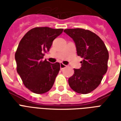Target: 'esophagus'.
I'll return each instance as SVG.
<instances>
[{
	"label": "esophagus",
	"mask_w": 121,
	"mask_h": 121,
	"mask_svg": "<svg viewBox=\"0 0 121 121\" xmlns=\"http://www.w3.org/2000/svg\"><path fill=\"white\" fill-rule=\"evenodd\" d=\"M66 67V65H65L64 64H63V63H60V69L61 70H62V69H63L64 68H65Z\"/></svg>",
	"instance_id": "1"
}]
</instances>
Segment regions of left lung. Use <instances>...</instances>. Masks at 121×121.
Returning <instances> with one entry per match:
<instances>
[{
	"label": "left lung",
	"instance_id": "8db88e82",
	"mask_svg": "<svg viewBox=\"0 0 121 121\" xmlns=\"http://www.w3.org/2000/svg\"><path fill=\"white\" fill-rule=\"evenodd\" d=\"M64 32L73 39L77 54L83 58L80 69H74L69 78V86L78 93H89L99 86L106 73L108 51L103 41L90 30L74 28Z\"/></svg>",
	"mask_w": 121,
	"mask_h": 121
}]
</instances>
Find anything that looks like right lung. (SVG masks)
<instances>
[{
  "mask_svg": "<svg viewBox=\"0 0 121 121\" xmlns=\"http://www.w3.org/2000/svg\"><path fill=\"white\" fill-rule=\"evenodd\" d=\"M63 29L49 27L32 28L19 42L15 58L17 73L26 88L36 94L45 93L54 85L60 69L58 62L50 63L43 58Z\"/></svg>",
  "mask_w": 121,
  "mask_h": 121,
  "instance_id": "add662e5",
  "label": "right lung"
}]
</instances>
